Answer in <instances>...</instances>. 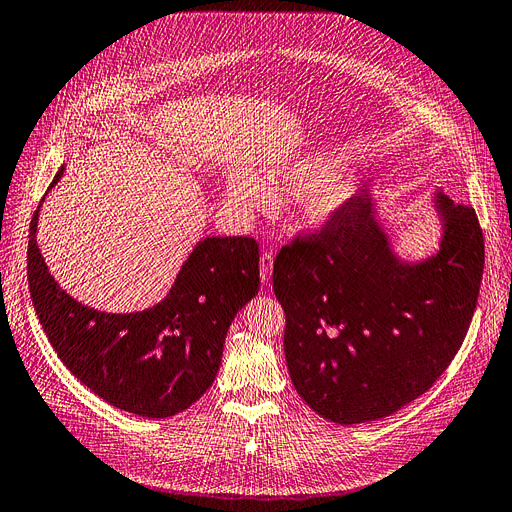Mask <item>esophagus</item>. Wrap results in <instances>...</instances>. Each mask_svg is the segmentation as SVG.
Segmentation results:
<instances>
[{
  "label": "esophagus",
  "instance_id": "34e87169",
  "mask_svg": "<svg viewBox=\"0 0 512 512\" xmlns=\"http://www.w3.org/2000/svg\"><path fill=\"white\" fill-rule=\"evenodd\" d=\"M271 277H273V254L262 252V256H260V279H262V283H269Z\"/></svg>",
  "mask_w": 512,
  "mask_h": 512
}]
</instances>
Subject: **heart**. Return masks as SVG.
<instances>
[{
    "label": "heart",
    "mask_w": 512,
    "mask_h": 512,
    "mask_svg": "<svg viewBox=\"0 0 512 512\" xmlns=\"http://www.w3.org/2000/svg\"><path fill=\"white\" fill-rule=\"evenodd\" d=\"M224 187L229 206L243 216L269 210L273 195L298 193V220L309 229L330 227L357 195L355 180L321 157L271 163L262 168V178L248 168H233Z\"/></svg>",
    "instance_id": "b5f03b06"
}]
</instances>
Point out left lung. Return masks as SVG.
<instances>
[{
  "label": "left lung",
  "mask_w": 512,
  "mask_h": 512,
  "mask_svg": "<svg viewBox=\"0 0 512 512\" xmlns=\"http://www.w3.org/2000/svg\"><path fill=\"white\" fill-rule=\"evenodd\" d=\"M439 250L397 254L370 193L277 254L283 351L306 405L336 424L386 418L447 370L473 321L485 248L475 210L433 193Z\"/></svg>",
  "instance_id": "obj_1"
}]
</instances>
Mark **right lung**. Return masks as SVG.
<instances>
[{"mask_svg":"<svg viewBox=\"0 0 512 512\" xmlns=\"http://www.w3.org/2000/svg\"><path fill=\"white\" fill-rule=\"evenodd\" d=\"M63 172L60 166L48 193ZM42 203L29 229L27 275L35 313L58 357L119 410L145 418L187 410L218 374L231 321L258 294V243L206 237L161 302L138 313H105L77 302L50 275L37 248Z\"/></svg>","mask_w":512,"mask_h":512,"instance_id":"obj_1","label":"right lung"}]
</instances>
